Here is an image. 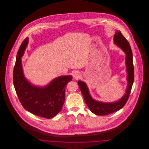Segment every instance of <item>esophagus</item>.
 Returning <instances> with one entry per match:
<instances>
[{
	"mask_svg": "<svg viewBox=\"0 0 149 149\" xmlns=\"http://www.w3.org/2000/svg\"><path fill=\"white\" fill-rule=\"evenodd\" d=\"M73 77L75 79H78L79 77V75L78 72H74L73 74Z\"/></svg>",
	"mask_w": 149,
	"mask_h": 149,
	"instance_id": "esophagus-1",
	"label": "esophagus"
}]
</instances>
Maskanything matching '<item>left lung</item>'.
Returning <instances> with one entry per match:
<instances>
[{
	"label": "left lung",
	"instance_id": "obj_1",
	"mask_svg": "<svg viewBox=\"0 0 149 149\" xmlns=\"http://www.w3.org/2000/svg\"><path fill=\"white\" fill-rule=\"evenodd\" d=\"M114 42L126 54V64L127 71L128 85L126 94L119 100L113 103H103L93 99L88 88L84 82L79 80L78 85L83 94L85 103L93 113L99 116L112 113L123 108L126 104L131 91L134 80V68L132 52L127 40L122 35L120 31H117L114 36Z\"/></svg>",
	"mask_w": 149,
	"mask_h": 149
}]
</instances>
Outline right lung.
<instances>
[{
    "label": "right lung",
    "mask_w": 149,
    "mask_h": 149,
    "mask_svg": "<svg viewBox=\"0 0 149 149\" xmlns=\"http://www.w3.org/2000/svg\"><path fill=\"white\" fill-rule=\"evenodd\" d=\"M29 42L27 37L21 44L16 57L13 70V84L19 100L25 109L31 113L46 118L55 117L62 109L65 101V90L72 76L54 79L49 85L38 87L32 85L24 78L21 57Z\"/></svg>",
    "instance_id": "add662e5"
}]
</instances>
